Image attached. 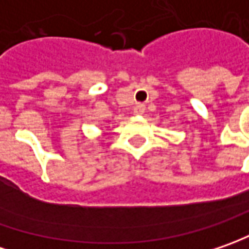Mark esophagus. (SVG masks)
<instances>
[{
  "instance_id": "esophagus-1",
  "label": "esophagus",
  "mask_w": 249,
  "mask_h": 249,
  "mask_svg": "<svg viewBox=\"0 0 249 249\" xmlns=\"http://www.w3.org/2000/svg\"><path fill=\"white\" fill-rule=\"evenodd\" d=\"M144 110H146V107H144V105H142V103H139V105H136V106L133 107V113H135L136 116H142V114L144 113Z\"/></svg>"
}]
</instances>
